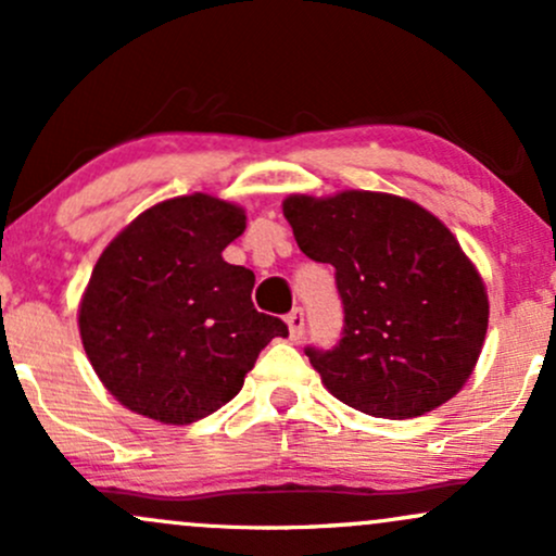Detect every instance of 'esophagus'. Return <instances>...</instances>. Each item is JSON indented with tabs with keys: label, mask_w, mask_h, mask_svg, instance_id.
I'll use <instances>...</instances> for the list:
<instances>
[{
	"label": "esophagus",
	"mask_w": 556,
	"mask_h": 556,
	"mask_svg": "<svg viewBox=\"0 0 556 556\" xmlns=\"http://www.w3.org/2000/svg\"><path fill=\"white\" fill-rule=\"evenodd\" d=\"M287 327H290V337H292V340H300V337H303V331H305V316H303V311H300V308L290 311V314H287Z\"/></svg>",
	"instance_id": "obj_1"
}]
</instances>
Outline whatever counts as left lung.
Listing matches in <instances>:
<instances>
[{
  "instance_id": "8db88e82",
  "label": "left lung",
  "mask_w": 556,
  "mask_h": 556,
  "mask_svg": "<svg viewBox=\"0 0 556 556\" xmlns=\"http://www.w3.org/2000/svg\"><path fill=\"white\" fill-rule=\"evenodd\" d=\"M300 251L334 266L342 340L305 348L324 387L374 418H416L460 392L489 327L486 287L460 242L407 198L290 195Z\"/></svg>"
}]
</instances>
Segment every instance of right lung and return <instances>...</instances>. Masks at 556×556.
Wrapping results in <instances>:
<instances>
[{"label":"right lung","instance_id":"add662e5","mask_svg":"<svg viewBox=\"0 0 556 556\" xmlns=\"http://www.w3.org/2000/svg\"><path fill=\"white\" fill-rule=\"evenodd\" d=\"M245 212L193 193L146 208L104 248L78 308L96 376L127 410L188 426L242 389L287 324L253 308L256 274L222 251Z\"/></svg>","mask_w":556,"mask_h":556}]
</instances>
